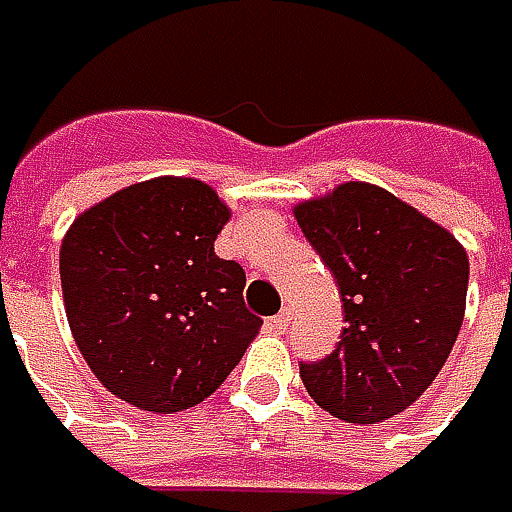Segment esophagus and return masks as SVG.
Wrapping results in <instances>:
<instances>
[{
	"label": "esophagus",
	"mask_w": 512,
	"mask_h": 512,
	"mask_svg": "<svg viewBox=\"0 0 512 512\" xmlns=\"http://www.w3.org/2000/svg\"><path fill=\"white\" fill-rule=\"evenodd\" d=\"M288 320H291V311H288V308H282L276 317H270V328H273V331H282V328L288 325Z\"/></svg>",
	"instance_id": "obj_1"
}]
</instances>
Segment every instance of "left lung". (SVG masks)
I'll return each mask as SVG.
<instances>
[{"label":"left lung","instance_id":"8db88e82","mask_svg":"<svg viewBox=\"0 0 512 512\" xmlns=\"http://www.w3.org/2000/svg\"><path fill=\"white\" fill-rule=\"evenodd\" d=\"M343 299V334L299 377L325 412L377 423L403 412L444 369L464 322L470 262L444 227L371 184H340L296 207Z\"/></svg>","mask_w":512,"mask_h":512}]
</instances>
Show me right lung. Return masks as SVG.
<instances>
[{
    "instance_id": "1",
    "label": "right lung",
    "mask_w": 512,
    "mask_h": 512,
    "mask_svg": "<svg viewBox=\"0 0 512 512\" xmlns=\"http://www.w3.org/2000/svg\"><path fill=\"white\" fill-rule=\"evenodd\" d=\"M230 210L192 178H152L109 195L65 233L60 279L74 343L94 377L146 412L210 397L262 320L244 270L218 259Z\"/></svg>"
}]
</instances>
